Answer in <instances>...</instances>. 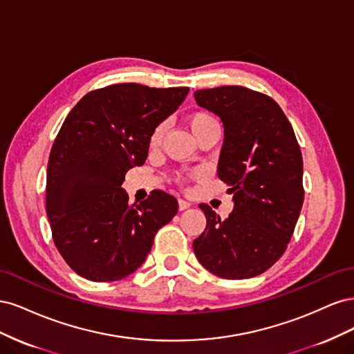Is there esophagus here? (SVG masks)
<instances>
[{
  "label": "esophagus",
  "mask_w": 354,
  "mask_h": 354,
  "mask_svg": "<svg viewBox=\"0 0 354 354\" xmlns=\"http://www.w3.org/2000/svg\"><path fill=\"white\" fill-rule=\"evenodd\" d=\"M190 205H192L190 202H187V201H185V199H178V209H180V211H185V209L190 208Z\"/></svg>",
  "instance_id": "obj_1"
}]
</instances>
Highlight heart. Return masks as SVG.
<instances>
[{
    "mask_svg": "<svg viewBox=\"0 0 354 354\" xmlns=\"http://www.w3.org/2000/svg\"><path fill=\"white\" fill-rule=\"evenodd\" d=\"M186 122L190 128L192 134H194L196 138L203 134L208 130H212V128H220L218 121L214 118V115H211L207 111H195L186 116ZM165 134V124H158L151 136H149V147L155 151V149L159 147L160 142H162V137Z\"/></svg>",
    "mask_w": 354,
    "mask_h": 354,
    "instance_id": "1",
    "label": "heart"
}]
</instances>
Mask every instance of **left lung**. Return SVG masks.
Masks as SVG:
<instances>
[{"instance_id": "obj_1", "label": "left lung", "mask_w": 354, "mask_h": 354, "mask_svg": "<svg viewBox=\"0 0 354 354\" xmlns=\"http://www.w3.org/2000/svg\"><path fill=\"white\" fill-rule=\"evenodd\" d=\"M196 103L220 116L218 178L230 186L227 218L201 203L207 227L194 241L199 263L224 279H248L281 259L304 201L303 156L295 133L270 95L241 85L196 90Z\"/></svg>"}]
</instances>
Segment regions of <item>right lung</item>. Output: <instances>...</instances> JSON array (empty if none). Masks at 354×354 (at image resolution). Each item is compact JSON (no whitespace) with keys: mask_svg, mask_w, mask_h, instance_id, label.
Instances as JSON below:
<instances>
[{"mask_svg":"<svg viewBox=\"0 0 354 354\" xmlns=\"http://www.w3.org/2000/svg\"><path fill=\"white\" fill-rule=\"evenodd\" d=\"M187 93L113 84L85 94L63 122L48 158L46 211L56 248L85 279L113 282L136 272L177 214V199L162 190L130 205L121 186L128 169L145 164L153 128Z\"/></svg>","mask_w":354,"mask_h":354,"instance_id":"right-lung-1","label":"right lung"}]
</instances>
